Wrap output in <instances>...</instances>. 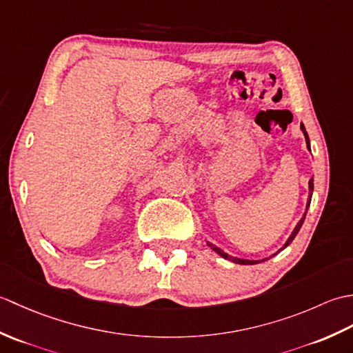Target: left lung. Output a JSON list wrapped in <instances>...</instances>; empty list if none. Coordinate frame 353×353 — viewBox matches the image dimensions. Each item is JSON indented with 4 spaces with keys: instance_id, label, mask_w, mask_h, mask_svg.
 I'll return each instance as SVG.
<instances>
[{
    "instance_id": "8db88e82",
    "label": "left lung",
    "mask_w": 353,
    "mask_h": 353,
    "mask_svg": "<svg viewBox=\"0 0 353 353\" xmlns=\"http://www.w3.org/2000/svg\"><path fill=\"white\" fill-rule=\"evenodd\" d=\"M301 129H302V132H303V134H305V139H306V145H308V148H310V138H308V133H306V130H305V125L303 124H301ZM312 190H314V179H311L310 181V199H308V205H306V211H308V208H310V203H311V197H312ZM305 216H306V212H305V215H303V219L297 223V226L294 228V230H292V234L290 235V238H288V241L283 244V247L282 249H285V247H287L292 239L296 238V235L299 234V230H301V228H302V224H303V221H305ZM208 245L211 247V249L214 250V252H216L220 254V256H223L224 259H229V261H232V262H235V264H243V265H252V264H258V262H262V261H265V259H261V261H250V259H239V258H235V256H230V254H228V253H224L220 247H216V245H214L212 243H208ZM281 249V250H282ZM279 250V252H281Z\"/></svg>"
}]
</instances>
